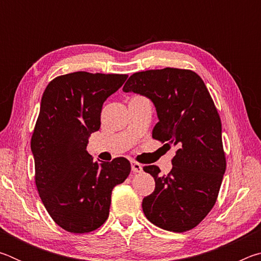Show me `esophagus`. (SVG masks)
I'll return each instance as SVG.
<instances>
[{
	"instance_id": "34e87169",
	"label": "esophagus",
	"mask_w": 261,
	"mask_h": 261,
	"mask_svg": "<svg viewBox=\"0 0 261 261\" xmlns=\"http://www.w3.org/2000/svg\"><path fill=\"white\" fill-rule=\"evenodd\" d=\"M131 169L134 173H141L143 171V166L136 161H131Z\"/></svg>"
}]
</instances>
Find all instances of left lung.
I'll return each mask as SVG.
<instances>
[{
    "label": "left lung",
    "mask_w": 261,
    "mask_h": 261,
    "mask_svg": "<svg viewBox=\"0 0 261 261\" xmlns=\"http://www.w3.org/2000/svg\"><path fill=\"white\" fill-rule=\"evenodd\" d=\"M123 91L152 101L159 118L153 138L177 147L167 176L156 166L144 167L155 180L154 192L143 199L144 214L165 230H190L213 208L226 171L221 120L210 92L196 72L176 68L136 72Z\"/></svg>",
    "instance_id": "left-lung-1"
}]
</instances>
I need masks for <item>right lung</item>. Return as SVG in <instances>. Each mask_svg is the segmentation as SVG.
<instances>
[{"mask_svg":"<svg viewBox=\"0 0 261 261\" xmlns=\"http://www.w3.org/2000/svg\"><path fill=\"white\" fill-rule=\"evenodd\" d=\"M126 78L72 72L53 79L42 94L31 139L35 185L51 219L69 232L102 226L114 187L130 174L125 158L94 162L86 151L90 136L100 129L103 102Z\"/></svg>","mask_w":261,"mask_h":261,"instance_id":"add662e5","label":"right lung"}]
</instances>
